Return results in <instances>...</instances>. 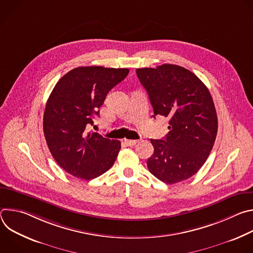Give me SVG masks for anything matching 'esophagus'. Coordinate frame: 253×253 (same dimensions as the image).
I'll use <instances>...</instances> for the list:
<instances>
[{
    "instance_id": "esophagus-1",
    "label": "esophagus",
    "mask_w": 253,
    "mask_h": 253,
    "mask_svg": "<svg viewBox=\"0 0 253 253\" xmlns=\"http://www.w3.org/2000/svg\"><path fill=\"white\" fill-rule=\"evenodd\" d=\"M124 142H125L126 145H128V146H134L135 144L137 143V140H128V139H125Z\"/></svg>"
}]
</instances>
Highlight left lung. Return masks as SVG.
Segmentation results:
<instances>
[{
	"instance_id": "1",
	"label": "left lung",
	"mask_w": 253,
	"mask_h": 253,
	"mask_svg": "<svg viewBox=\"0 0 253 253\" xmlns=\"http://www.w3.org/2000/svg\"><path fill=\"white\" fill-rule=\"evenodd\" d=\"M156 115L169 120L164 139H150L149 171L167 184L193 176L208 158L218 122L208 88L191 71L172 64L136 70Z\"/></svg>"
}]
</instances>
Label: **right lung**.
Returning <instances> with one entry per match:
<instances>
[{
    "label": "right lung",
    "instance_id": "1",
    "mask_svg": "<svg viewBox=\"0 0 253 253\" xmlns=\"http://www.w3.org/2000/svg\"><path fill=\"white\" fill-rule=\"evenodd\" d=\"M128 73L125 68L78 67L55 85L44 112V135L52 156L71 175L91 180L114 164L121 142L88 132L87 127L99 116L108 92Z\"/></svg>",
    "mask_w": 253,
    "mask_h": 253
}]
</instances>
